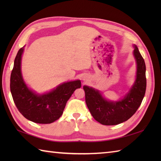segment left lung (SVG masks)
<instances>
[{
    "instance_id": "8db88e82",
    "label": "left lung",
    "mask_w": 161,
    "mask_h": 161,
    "mask_svg": "<svg viewBox=\"0 0 161 161\" xmlns=\"http://www.w3.org/2000/svg\"><path fill=\"white\" fill-rule=\"evenodd\" d=\"M133 54L137 63L136 80L129 93L119 102H108L97 91L84 86L85 100L95 120L104 125H116L125 122L135 114L145 96L147 80L144 59L135 46Z\"/></svg>"
}]
</instances>
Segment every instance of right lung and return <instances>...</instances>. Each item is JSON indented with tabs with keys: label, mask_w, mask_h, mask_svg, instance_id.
<instances>
[{
	"label": "right lung",
	"mask_w": 161,
	"mask_h": 161,
	"mask_svg": "<svg viewBox=\"0 0 161 161\" xmlns=\"http://www.w3.org/2000/svg\"><path fill=\"white\" fill-rule=\"evenodd\" d=\"M23 47L14 59L10 77V91L16 107L24 117L39 124H50L62 115L67 101L74 91L81 87L80 80L59 85L48 93L39 95L30 91L24 82L20 72Z\"/></svg>",
	"instance_id": "obj_1"
}]
</instances>
